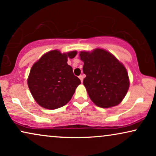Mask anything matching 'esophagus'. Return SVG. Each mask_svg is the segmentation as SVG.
I'll use <instances>...</instances> for the list:
<instances>
[{
  "instance_id": "34e87169",
  "label": "esophagus",
  "mask_w": 156,
  "mask_h": 156,
  "mask_svg": "<svg viewBox=\"0 0 156 156\" xmlns=\"http://www.w3.org/2000/svg\"><path fill=\"white\" fill-rule=\"evenodd\" d=\"M79 78L81 80V82H83V78H84V75H80L79 76Z\"/></svg>"
}]
</instances>
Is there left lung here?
I'll list each match as a JSON object with an SVG mask.
<instances>
[{"mask_svg": "<svg viewBox=\"0 0 156 156\" xmlns=\"http://www.w3.org/2000/svg\"><path fill=\"white\" fill-rule=\"evenodd\" d=\"M83 85L91 101L98 106L111 108L123 101L129 88V78L125 66L107 51L96 48L81 51Z\"/></svg>", "mask_w": 156, "mask_h": 156, "instance_id": "8db88e82", "label": "left lung"}]
</instances>
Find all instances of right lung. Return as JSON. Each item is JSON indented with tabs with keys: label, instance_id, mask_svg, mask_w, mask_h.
<instances>
[{
	"label": "right lung",
	"instance_id": "obj_1",
	"mask_svg": "<svg viewBox=\"0 0 156 156\" xmlns=\"http://www.w3.org/2000/svg\"><path fill=\"white\" fill-rule=\"evenodd\" d=\"M76 51L61 53L54 50L46 53L31 68L28 78V88L33 98L45 108H58L69 102L80 80L75 76L67 63Z\"/></svg>",
	"mask_w": 156,
	"mask_h": 156
}]
</instances>
